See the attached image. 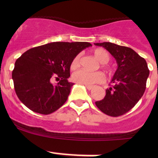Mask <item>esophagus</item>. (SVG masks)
Masks as SVG:
<instances>
[{
  "label": "esophagus",
  "mask_w": 158,
  "mask_h": 158,
  "mask_svg": "<svg viewBox=\"0 0 158 158\" xmlns=\"http://www.w3.org/2000/svg\"><path fill=\"white\" fill-rule=\"evenodd\" d=\"M85 87L87 88V89H89V90H91V89L93 88V85H85Z\"/></svg>",
  "instance_id": "34e87169"
}]
</instances>
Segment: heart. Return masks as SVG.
I'll return each mask as SVG.
<instances>
[{"label":"heart","instance_id":"heart-1","mask_svg":"<svg viewBox=\"0 0 158 158\" xmlns=\"http://www.w3.org/2000/svg\"><path fill=\"white\" fill-rule=\"evenodd\" d=\"M93 54L95 58L101 64L107 63L110 59L109 54L104 49H96L95 51H93ZM79 66H80V56L77 55L71 62L70 69L74 70V69H77ZM72 78L73 80L77 83L84 84V85H88L95 83H99L104 80V77L102 73H90L83 70V69H80V70L73 73L72 75Z\"/></svg>","mask_w":158,"mask_h":158}]
</instances>
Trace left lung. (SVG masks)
Returning a JSON list of instances; mask_svg holds the SVG:
<instances>
[{"label": "left lung", "mask_w": 158, "mask_h": 158, "mask_svg": "<svg viewBox=\"0 0 158 158\" xmlns=\"http://www.w3.org/2000/svg\"><path fill=\"white\" fill-rule=\"evenodd\" d=\"M115 58L116 71L111 78L109 89L96 107L110 116L117 117L129 111L139 102L146 90V81L150 74L146 60L134 50L111 43H97Z\"/></svg>", "instance_id": "obj_1"}]
</instances>
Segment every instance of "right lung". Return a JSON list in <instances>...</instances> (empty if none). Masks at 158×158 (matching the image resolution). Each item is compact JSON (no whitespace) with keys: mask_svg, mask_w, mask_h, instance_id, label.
Listing matches in <instances>:
<instances>
[{"mask_svg":"<svg viewBox=\"0 0 158 158\" xmlns=\"http://www.w3.org/2000/svg\"><path fill=\"white\" fill-rule=\"evenodd\" d=\"M92 44L87 42H54L31 48L15 62L12 77L19 100L36 113L48 115L62 107L73 83L72 60ZM54 79L60 80L53 84Z\"/></svg>","mask_w":158,"mask_h":158,"instance_id":"1","label":"right lung"}]
</instances>
